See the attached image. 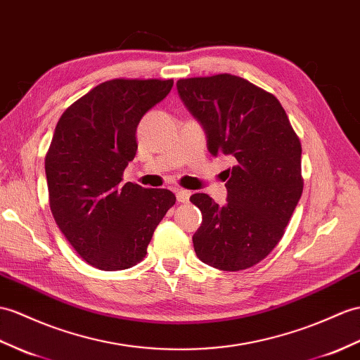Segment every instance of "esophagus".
<instances>
[{"mask_svg":"<svg viewBox=\"0 0 360 360\" xmlns=\"http://www.w3.org/2000/svg\"><path fill=\"white\" fill-rule=\"evenodd\" d=\"M190 196H191V191H188V190H184V188H178L176 190L178 202H188Z\"/></svg>","mask_w":360,"mask_h":360,"instance_id":"esophagus-1","label":"esophagus"}]
</instances>
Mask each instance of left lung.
Wrapping results in <instances>:
<instances>
[{"label": "left lung", "instance_id": "8db88e82", "mask_svg": "<svg viewBox=\"0 0 360 360\" xmlns=\"http://www.w3.org/2000/svg\"><path fill=\"white\" fill-rule=\"evenodd\" d=\"M176 89L202 125L208 152L235 162L224 205L205 193L190 198L202 213L196 256L224 271L250 269L278 245L302 195L299 138L278 99L244 78L179 79Z\"/></svg>", "mask_w": 360, "mask_h": 360}]
</instances>
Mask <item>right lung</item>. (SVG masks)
<instances>
[{
	"label": "right lung",
	"mask_w": 360,
	"mask_h": 360,
	"mask_svg": "<svg viewBox=\"0 0 360 360\" xmlns=\"http://www.w3.org/2000/svg\"><path fill=\"white\" fill-rule=\"evenodd\" d=\"M173 79H112L63 113L46 156L50 210L87 264L125 270L147 255L153 231L173 207L165 188L122 184L136 155V129L170 94Z\"/></svg>",
	"instance_id": "obj_1"
}]
</instances>
